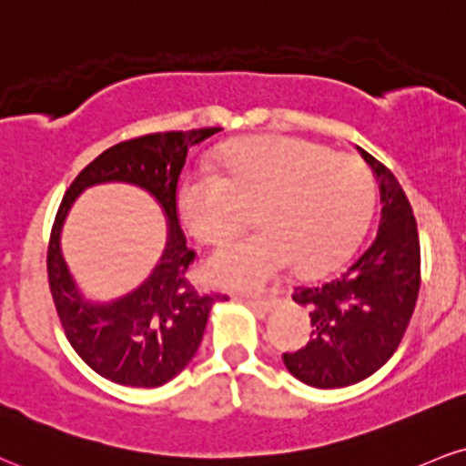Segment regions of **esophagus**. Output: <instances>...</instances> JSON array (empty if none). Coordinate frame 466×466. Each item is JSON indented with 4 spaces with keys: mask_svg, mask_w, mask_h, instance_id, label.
Masks as SVG:
<instances>
[{
    "mask_svg": "<svg viewBox=\"0 0 466 466\" xmlns=\"http://www.w3.org/2000/svg\"><path fill=\"white\" fill-rule=\"evenodd\" d=\"M240 301H245L251 310H258V312H271L273 306H276V301L273 299H254V297H240Z\"/></svg>",
    "mask_w": 466,
    "mask_h": 466,
    "instance_id": "1",
    "label": "esophagus"
}]
</instances>
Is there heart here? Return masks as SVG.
<instances>
[{
    "mask_svg": "<svg viewBox=\"0 0 466 466\" xmlns=\"http://www.w3.org/2000/svg\"><path fill=\"white\" fill-rule=\"evenodd\" d=\"M176 201L188 232L208 245L234 238L256 215L262 232L218 249L206 273L218 287L258 290L290 262L319 273L350 256L371 221L375 182L351 154L258 137L228 145L218 173H187Z\"/></svg>",
    "mask_w": 466,
    "mask_h": 466,
    "instance_id": "b5f03b06",
    "label": "heart"
}]
</instances>
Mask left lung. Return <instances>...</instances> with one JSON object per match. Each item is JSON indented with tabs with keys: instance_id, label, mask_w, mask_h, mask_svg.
Returning a JSON list of instances; mask_svg holds the SVG:
<instances>
[{
	"instance_id": "8db88e82",
	"label": "left lung",
	"mask_w": 466,
	"mask_h": 466,
	"mask_svg": "<svg viewBox=\"0 0 466 466\" xmlns=\"http://www.w3.org/2000/svg\"><path fill=\"white\" fill-rule=\"evenodd\" d=\"M360 154L380 179L378 234L339 278L293 293L310 312V340L282 358L299 382L315 389H343L386 364L406 334L421 287V245L410 201L382 162Z\"/></svg>"
}]
</instances>
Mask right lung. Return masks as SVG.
I'll use <instances>...</instances> for the list:
<instances>
[{"instance_id": "right-lung-1", "label": "right lung", "mask_w": 466, "mask_h": 466, "mask_svg": "<svg viewBox=\"0 0 466 466\" xmlns=\"http://www.w3.org/2000/svg\"><path fill=\"white\" fill-rule=\"evenodd\" d=\"M218 130L156 132L116 143L84 167L60 201L47 248L49 290L71 347L110 382L154 389L176 378L198 351L212 304L226 299L201 295L188 282L195 251L187 248L176 201L188 147ZM104 181H127L154 194L170 218V234L161 262L141 288L121 300L93 305L83 299L66 268L59 232L76 195Z\"/></svg>"}]
</instances>
